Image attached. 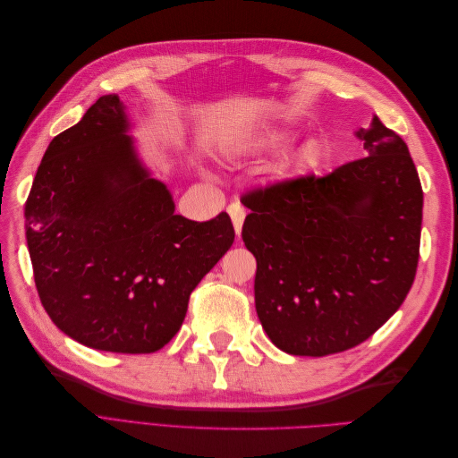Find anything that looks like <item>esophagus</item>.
<instances>
[{
	"label": "esophagus",
	"mask_w": 458,
	"mask_h": 458,
	"mask_svg": "<svg viewBox=\"0 0 458 458\" xmlns=\"http://www.w3.org/2000/svg\"><path fill=\"white\" fill-rule=\"evenodd\" d=\"M227 212H229V216H231V221H233V227H234V233H237V237H241V231H242V224H244V216H246V212H244V208H242L241 204H237V202H233V204H229V208H227Z\"/></svg>",
	"instance_id": "obj_1"
}]
</instances>
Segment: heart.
<instances>
[{"instance_id":"b5f03b06","label":"heart","mask_w":458,"mask_h":458,"mask_svg":"<svg viewBox=\"0 0 458 458\" xmlns=\"http://www.w3.org/2000/svg\"><path fill=\"white\" fill-rule=\"evenodd\" d=\"M300 135V130L294 126H271L252 131L242 137L234 145L237 155H276L293 145ZM327 157V150L321 140L310 137L303 141L288 160V177H306L321 168Z\"/></svg>"}]
</instances>
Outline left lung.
I'll list each match as a JSON object with an SVG mask.
<instances>
[{"label":"left lung","instance_id":"obj_1","mask_svg":"<svg viewBox=\"0 0 458 458\" xmlns=\"http://www.w3.org/2000/svg\"><path fill=\"white\" fill-rule=\"evenodd\" d=\"M355 135L365 158L244 197L256 311L290 355L365 342L399 310L417 273L422 187L409 148L377 116Z\"/></svg>","mask_w":458,"mask_h":458}]
</instances>
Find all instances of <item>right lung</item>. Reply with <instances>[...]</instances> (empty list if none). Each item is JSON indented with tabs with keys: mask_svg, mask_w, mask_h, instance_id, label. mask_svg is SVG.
Returning a JSON list of instances; mask_svg holds the SVG:
<instances>
[{
	"mask_svg": "<svg viewBox=\"0 0 458 458\" xmlns=\"http://www.w3.org/2000/svg\"><path fill=\"white\" fill-rule=\"evenodd\" d=\"M118 95L49 143L24 206L34 281L51 321L93 350L152 353L233 241L231 217L175 214L143 164Z\"/></svg>",
	"mask_w": 458,
	"mask_h": 458,
	"instance_id": "add662e5",
	"label": "right lung"
}]
</instances>
